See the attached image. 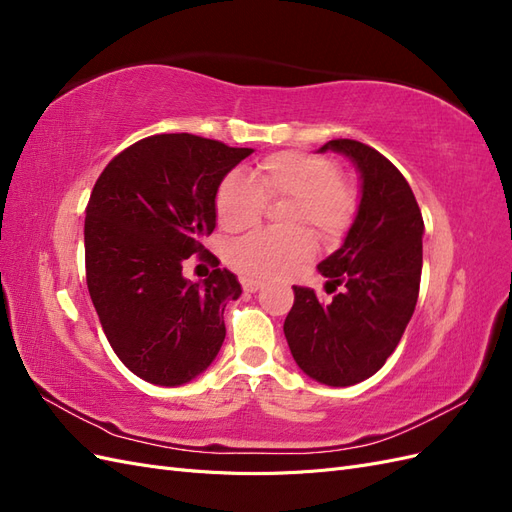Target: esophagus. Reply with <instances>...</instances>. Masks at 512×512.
Returning a JSON list of instances; mask_svg holds the SVG:
<instances>
[{"mask_svg": "<svg viewBox=\"0 0 512 512\" xmlns=\"http://www.w3.org/2000/svg\"><path fill=\"white\" fill-rule=\"evenodd\" d=\"M243 284V290L245 292H258L262 288V282L260 280H250V277H245V280L241 282Z\"/></svg>", "mask_w": 512, "mask_h": 512, "instance_id": "34e87169", "label": "esophagus"}]
</instances>
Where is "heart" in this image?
Listing matches in <instances>:
<instances>
[{
	"label": "heart",
	"mask_w": 512,
	"mask_h": 512,
	"mask_svg": "<svg viewBox=\"0 0 512 512\" xmlns=\"http://www.w3.org/2000/svg\"><path fill=\"white\" fill-rule=\"evenodd\" d=\"M292 198L284 213L286 226H312L318 237L337 239L352 224L356 194L339 181V168L318 156L282 151L265 158L247 179L230 173L215 194L218 224L228 232L260 222L265 200ZM314 254V239L303 228L256 230L228 247V262L243 275L277 277Z\"/></svg>",
	"instance_id": "1"
}]
</instances>
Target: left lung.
I'll return each instance as SVG.
<instances>
[{"label": "left lung", "mask_w": 512, "mask_h": 512, "mask_svg": "<svg viewBox=\"0 0 512 512\" xmlns=\"http://www.w3.org/2000/svg\"><path fill=\"white\" fill-rule=\"evenodd\" d=\"M346 156L361 194L344 243L324 258L331 303L312 288L292 286L294 305L284 335L303 374L327 386L363 382L395 352L414 314L423 269V215L404 175L382 153L350 138L318 153Z\"/></svg>", "instance_id": "8db88e82"}]
</instances>
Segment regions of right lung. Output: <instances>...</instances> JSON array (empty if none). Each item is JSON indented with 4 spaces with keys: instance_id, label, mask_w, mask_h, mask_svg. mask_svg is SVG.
Returning a JSON list of instances; mask_svg holds the SVG:
<instances>
[{
    "instance_id": "1",
    "label": "right lung",
    "mask_w": 512,
    "mask_h": 512,
    "mask_svg": "<svg viewBox=\"0 0 512 512\" xmlns=\"http://www.w3.org/2000/svg\"><path fill=\"white\" fill-rule=\"evenodd\" d=\"M254 149L194 134H156L115 156L85 211V271L108 344L132 374L181 386L215 361L224 307L241 297L235 273L183 277V262L205 250L215 228L220 183Z\"/></svg>"
}]
</instances>
